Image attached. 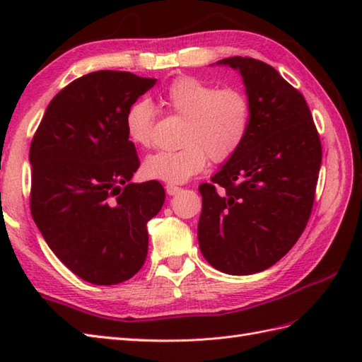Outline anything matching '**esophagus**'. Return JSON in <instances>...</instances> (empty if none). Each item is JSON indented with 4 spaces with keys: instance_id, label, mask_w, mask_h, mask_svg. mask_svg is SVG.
<instances>
[{
    "instance_id": "esophagus-1",
    "label": "esophagus",
    "mask_w": 362,
    "mask_h": 362,
    "mask_svg": "<svg viewBox=\"0 0 362 362\" xmlns=\"http://www.w3.org/2000/svg\"><path fill=\"white\" fill-rule=\"evenodd\" d=\"M165 188H166V193H168L169 196H175L177 193H180V191H182L180 187L173 185V183H168V185H166Z\"/></svg>"
}]
</instances>
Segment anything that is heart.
Listing matches in <instances>:
<instances>
[{"label": "heart", "mask_w": 362, "mask_h": 362, "mask_svg": "<svg viewBox=\"0 0 362 362\" xmlns=\"http://www.w3.org/2000/svg\"><path fill=\"white\" fill-rule=\"evenodd\" d=\"M175 115L185 118L180 127V148L158 151L143 161L148 179L183 183L201 174L209 163H224L240 151L250 129L252 109L244 91L221 88L193 76L173 81L161 93ZM156 112L149 101H136L129 107L124 124L134 144L149 148L153 140Z\"/></svg>", "instance_id": "heart-1"}]
</instances>
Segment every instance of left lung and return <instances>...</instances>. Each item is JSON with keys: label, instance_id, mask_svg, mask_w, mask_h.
<instances>
[{"label": "left lung", "instance_id": "obj_1", "mask_svg": "<svg viewBox=\"0 0 362 362\" xmlns=\"http://www.w3.org/2000/svg\"><path fill=\"white\" fill-rule=\"evenodd\" d=\"M216 64L241 74L252 118L240 151L199 187V247L218 271L250 275L274 266L305 230L322 146L305 98L275 68L238 56Z\"/></svg>", "mask_w": 362, "mask_h": 362}]
</instances>
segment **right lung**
I'll return each instance as SVG.
<instances>
[{
    "instance_id": "add662e5",
    "label": "right lung",
    "mask_w": 362,
    "mask_h": 362,
    "mask_svg": "<svg viewBox=\"0 0 362 362\" xmlns=\"http://www.w3.org/2000/svg\"><path fill=\"white\" fill-rule=\"evenodd\" d=\"M156 79L95 71L52 98L30 143V213L49 249L82 280L118 284L148 255V222L161 210L157 180L140 166L124 118Z\"/></svg>"
}]
</instances>
